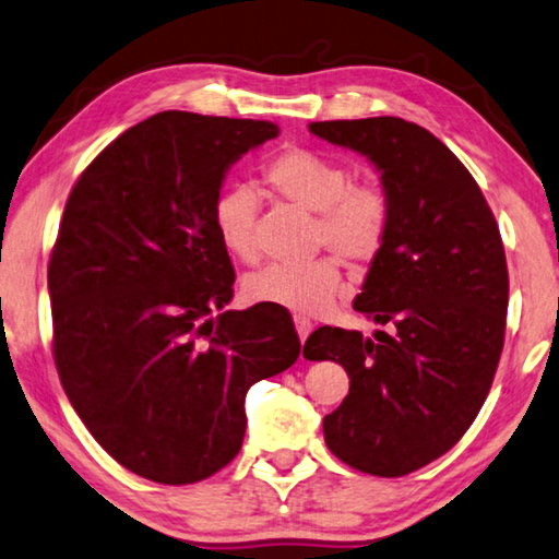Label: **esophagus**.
I'll list each match as a JSON object with an SVG mask.
<instances>
[{
  "mask_svg": "<svg viewBox=\"0 0 559 559\" xmlns=\"http://www.w3.org/2000/svg\"><path fill=\"white\" fill-rule=\"evenodd\" d=\"M293 322H296V330H298L300 342H306L308 334L312 332V322L306 318V314H293Z\"/></svg>",
  "mask_w": 559,
  "mask_h": 559,
  "instance_id": "esophagus-1",
  "label": "esophagus"
}]
</instances>
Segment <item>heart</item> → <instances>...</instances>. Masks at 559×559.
Segmentation results:
<instances>
[{"label":"heart","mask_w":559,"mask_h":559,"mask_svg":"<svg viewBox=\"0 0 559 559\" xmlns=\"http://www.w3.org/2000/svg\"><path fill=\"white\" fill-rule=\"evenodd\" d=\"M263 180L290 205L314 212V249L340 253L354 266L379 257L389 239L393 205L379 180H349L340 160L306 146H286L263 166ZM212 227L219 245L237 261H257V195L247 186H229L212 202ZM334 253L306 263H271L245 281L247 298L302 314L328 310L342 288Z\"/></svg>","instance_id":"heart-1"}]
</instances>
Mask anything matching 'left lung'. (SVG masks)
<instances>
[{
    "instance_id": "8db88e82",
    "label": "left lung",
    "mask_w": 559,
    "mask_h": 559,
    "mask_svg": "<svg viewBox=\"0 0 559 559\" xmlns=\"http://www.w3.org/2000/svg\"><path fill=\"white\" fill-rule=\"evenodd\" d=\"M310 131L367 156L393 205L354 300L385 330L320 328L302 347L349 377L347 399L324 415V442L364 474L403 476L452 450L489 395L509 308L501 231L469 170L428 129L369 117Z\"/></svg>"
}]
</instances>
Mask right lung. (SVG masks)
Here are the masks:
<instances>
[{"mask_svg": "<svg viewBox=\"0 0 559 559\" xmlns=\"http://www.w3.org/2000/svg\"><path fill=\"white\" fill-rule=\"evenodd\" d=\"M276 136L271 121L158 111L70 190L48 263L56 369L90 435L144 479L227 466L247 391L300 354L288 312L225 310L235 266L212 227L229 166Z\"/></svg>", "mask_w": 559, "mask_h": 559, "instance_id": "right-lung-1", "label": "right lung"}]
</instances>
